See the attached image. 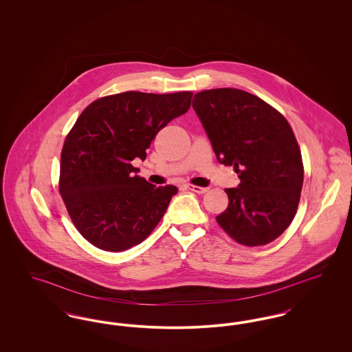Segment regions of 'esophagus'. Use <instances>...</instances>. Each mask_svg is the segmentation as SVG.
Returning <instances> with one entry per match:
<instances>
[{
    "mask_svg": "<svg viewBox=\"0 0 352 352\" xmlns=\"http://www.w3.org/2000/svg\"><path fill=\"white\" fill-rule=\"evenodd\" d=\"M184 188H187V190H190V191H194V192H197V194H204V192H207V187H199V186H195V184H184Z\"/></svg>",
    "mask_w": 352,
    "mask_h": 352,
    "instance_id": "1",
    "label": "esophagus"
}]
</instances>
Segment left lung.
Segmentation results:
<instances>
[{
    "mask_svg": "<svg viewBox=\"0 0 352 352\" xmlns=\"http://www.w3.org/2000/svg\"><path fill=\"white\" fill-rule=\"evenodd\" d=\"M192 108L219 162L240 184L227 188L219 226L248 247L276 240L296 215L303 184L301 151L286 118L260 98L236 88L201 91Z\"/></svg>",
    "mask_w": 352,
    "mask_h": 352,
    "instance_id": "obj_1",
    "label": "left lung"
}]
</instances>
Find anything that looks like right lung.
Instances as JSON below:
<instances>
[{"label":"right lung","mask_w":352,"mask_h":352,"mask_svg":"<svg viewBox=\"0 0 352 352\" xmlns=\"http://www.w3.org/2000/svg\"><path fill=\"white\" fill-rule=\"evenodd\" d=\"M191 92L129 91L89 104L68 133L60 155L59 191L85 240L102 251L142 243L165 215L175 186L135 175L153 138L191 105Z\"/></svg>","instance_id":"add662e5"}]
</instances>
